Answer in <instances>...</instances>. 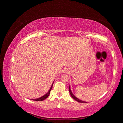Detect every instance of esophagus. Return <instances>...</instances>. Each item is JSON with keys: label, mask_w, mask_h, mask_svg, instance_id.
Segmentation results:
<instances>
[{"label": "esophagus", "mask_w": 123, "mask_h": 123, "mask_svg": "<svg viewBox=\"0 0 123 123\" xmlns=\"http://www.w3.org/2000/svg\"><path fill=\"white\" fill-rule=\"evenodd\" d=\"M69 71V70H68V69H65L64 70V72L65 73H68Z\"/></svg>", "instance_id": "esophagus-1"}]
</instances>
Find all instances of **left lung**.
I'll use <instances>...</instances> for the list:
<instances>
[{
    "mask_svg": "<svg viewBox=\"0 0 123 123\" xmlns=\"http://www.w3.org/2000/svg\"><path fill=\"white\" fill-rule=\"evenodd\" d=\"M69 92H70V95H71V96L72 97L74 98L75 100H76L77 101L79 102V103H85V101H82L80 100V99H78V98H77L76 97L74 96V94L72 93V91L71 90V89H70V86H69Z\"/></svg>",
    "mask_w": 123,
    "mask_h": 123,
    "instance_id": "left-lung-1",
    "label": "left lung"
}]
</instances>
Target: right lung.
Masks as SVG:
<instances>
[{
    "label": "right lung",
    "mask_w": 123,
    "mask_h": 123,
    "mask_svg": "<svg viewBox=\"0 0 123 123\" xmlns=\"http://www.w3.org/2000/svg\"><path fill=\"white\" fill-rule=\"evenodd\" d=\"M53 83H52V86H51V87L50 89H49V91H48V92H47V93L45 94V95H44L43 96L39 98H37V99H32V100H34V101H43V100H44V99H46L48 97V96H49V94H50L51 90V89H52V87H53Z\"/></svg>",
    "instance_id": "right-lung-1"
}]
</instances>
